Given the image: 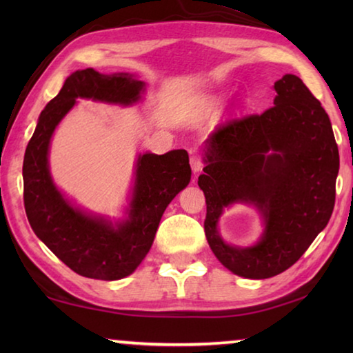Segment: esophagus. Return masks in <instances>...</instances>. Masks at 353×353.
Segmentation results:
<instances>
[{
    "label": "esophagus",
    "mask_w": 353,
    "mask_h": 353,
    "mask_svg": "<svg viewBox=\"0 0 353 353\" xmlns=\"http://www.w3.org/2000/svg\"><path fill=\"white\" fill-rule=\"evenodd\" d=\"M190 165H191V170H193V172L196 174V172H199L202 170V160L199 155H191L190 157Z\"/></svg>",
    "instance_id": "1"
}]
</instances>
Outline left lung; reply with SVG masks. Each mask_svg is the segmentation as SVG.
<instances>
[{"label": "left lung", "mask_w": 353, "mask_h": 353, "mask_svg": "<svg viewBox=\"0 0 353 353\" xmlns=\"http://www.w3.org/2000/svg\"><path fill=\"white\" fill-rule=\"evenodd\" d=\"M274 107L221 124L205 140L204 223L208 246L230 272L270 279L301 259L324 230L334 205L339 154L330 118L301 77L274 83ZM254 205L263 234L250 247L223 241L217 223L223 208Z\"/></svg>", "instance_id": "1"}]
</instances>
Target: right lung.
Here are the masks:
<instances>
[{
	"mask_svg": "<svg viewBox=\"0 0 353 353\" xmlns=\"http://www.w3.org/2000/svg\"><path fill=\"white\" fill-rule=\"evenodd\" d=\"M145 92V82L134 74L77 70L41 110L28 143L23 162L28 221L39 240L79 276L98 280L130 276L151 249L166 207L190 183L191 168L185 149L163 155L140 154L124 218L112 221L74 205L52 181L48 162L51 139L76 99L132 105Z\"/></svg>",
	"mask_w": 353,
	"mask_h": 353,
	"instance_id": "1",
	"label": "right lung"
}]
</instances>
